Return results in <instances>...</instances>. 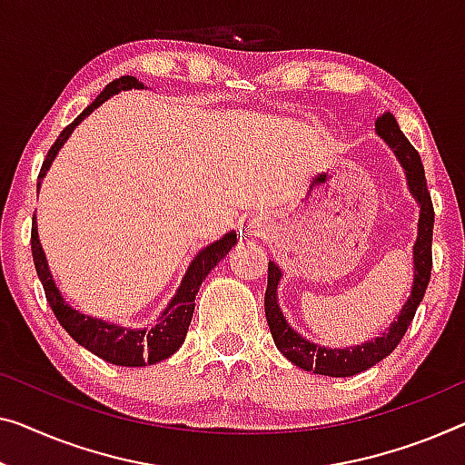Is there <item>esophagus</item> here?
<instances>
[{"mask_svg":"<svg viewBox=\"0 0 465 465\" xmlns=\"http://www.w3.org/2000/svg\"><path fill=\"white\" fill-rule=\"evenodd\" d=\"M251 227H256V221H252V223H251Z\"/></svg>","mask_w":465,"mask_h":465,"instance_id":"obj_1","label":"esophagus"}]
</instances>
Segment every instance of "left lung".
<instances>
[{
    "label": "left lung",
    "instance_id": "obj_1",
    "mask_svg": "<svg viewBox=\"0 0 465 465\" xmlns=\"http://www.w3.org/2000/svg\"><path fill=\"white\" fill-rule=\"evenodd\" d=\"M376 134L382 137L388 148L394 152L397 161L401 163L407 177V188L420 206L418 219V238L413 244V283L411 292L407 296L403 307L394 322L388 325L382 334L355 346H344V349H331V346L315 344L299 334L292 325L283 317L280 302H277V286L282 282V269L269 261V277H267V292H265V315L269 330H272L273 342L282 355L292 361L296 367L304 371L320 373L330 378H351L355 373L370 370L371 365L382 361L384 357L397 349L401 338L405 336L407 328L413 322L418 304L424 299V292L430 282L432 269V227H434V209L430 192L426 185L424 164L418 150L413 148L410 140L399 129L397 119L391 113H384L376 121Z\"/></svg>",
    "mask_w": 465,
    "mask_h": 465
}]
</instances>
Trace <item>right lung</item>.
Returning <instances> with one entry per match:
<instances>
[{"instance_id": "1", "label": "right lung", "mask_w": 465, "mask_h": 465, "mask_svg": "<svg viewBox=\"0 0 465 465\" xmlns=\"http://www.w3.org/2000/svg\"><path fill=\"white\" fill-rule=\"evenodd\" d=\"M127 89H143V83H140L135 77H121L113 83H108L98 98L89 104L77 119L62 131L58 140H55L50 148V152H47L44 164H41L37 192L41 188V182H44L45 173L50 171L54 158L58 156L60 148L66 143L68 137H71L74 127H77L83 119H87V116L92 114L95 108L102 106L104 102L113 98L114 94L127 92ZM35 219L37 217L33 214V230H31L33 261H35V269H37L39 280L44 283L45 299L50 302L55 320L60 322L62 328H64L74 341H77L81 346H85L87 351H92L94 355H98L100 359H104V361L123 365V367L154 365L158 361H163V359H169L173 352L183 344L185 334H188V328H190V322H192V315H193V307H196V294L200 286H203L204 277L217 267V262L223 259V256L232 251L235 242H238L235 232H227L223 238L214 240L213 244L204 246L203 251L193 256L188 269H185V275L182 277V283H179L177 292L173 294L169 304H166V307L161 311V315L156 317V323L148 325V328H127V325L110 323L106 320H98V317L81 313V311L71 307V304L64 301V296L60 294V290L54 282V275L50 272V265H47L44 248H41Z\"/></svg>"}]
</instances>
